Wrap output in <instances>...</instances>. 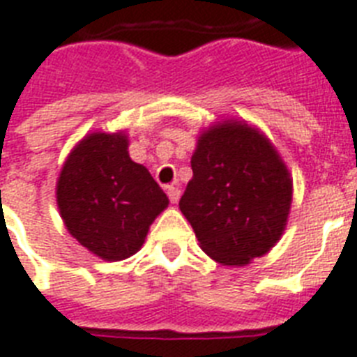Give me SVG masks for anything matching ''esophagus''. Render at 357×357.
<instances>
[{"label": "esophagus", "instance_id": "obj_1", "mask_svg": "<svg viewBox=\"0 0 357 357\" xmlns=\"http://www.w3.org/2000/svg\"><path fill=\"white\" fill-rule=\"evenodd\" d=\"M167 192H168V198H170V202H172V204H176V202L179 200V196H181V190H179L178 185H168Z\"/></svg>", "mask_w": 357, "mask_h": 357}]
</instances>
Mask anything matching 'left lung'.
I'll return each mask as SVG.
<instances>
[{
	"label": "left lung",
	"mask_w": 357,
	"mask_h": 357,
	"mask_svg": "<svg viewBox=\"0 0 357 357\" xmlns=\"http://www.w3.org/2000/svg\"><path fill=\"white\" fill-rule=\"evenodd\" d=\"M190 167L179 209L200 248L228 266L268 254L287 226L293 178L266 135L244 120L211 123L198 135Z\"/></svg>",
	"instance_id": "obj_1"
}]
</instances>
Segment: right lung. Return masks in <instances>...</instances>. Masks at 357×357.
<instances>
[{
	"mask_svg": "<svg viewBox=\"0 0 357 357\" xmlns=\"http://www.w3.org/2000/svg\"><path fill=\"white\" fill-rule=\"evenodd\" d=\"M126 131L86 133L66 157L55 196L68 234L103 261L137 254L168 198L128 151Z\"/></svg>",
	"mask_w": 357,
	"mask_h": 357,
	"instance_id": "right-lung-1",
	"label": "right lung"
}]
</instances>
